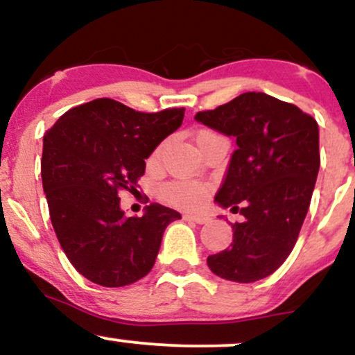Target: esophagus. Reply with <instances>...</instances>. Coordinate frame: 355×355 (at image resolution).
<instances>
[{
    "instance_id": "esophagus-1",
    "label": "esophagus",
    "mask_w": 355,
    "mask_h": 355,
    "mask_svg": "<svg viewBox=\"0 0 355 355\" xmlns=\"http://www.w3.org/2000/svg\"><path fill=\"white\" fill-rule=\"evenodd\" d=\"M185 218L187 220H191V222H195V223H207V222H210V218L209 217H205V215H185Z\"/></svg>"
}]
</instances>
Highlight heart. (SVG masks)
I'll list each match as a JSON object with an SVG mask.
<instances>
[{"label": "heart", "mask_w": 355, "mask_h": 355, "mask_svg": "<svg viewBox=\"0 0 355 355\" xmlns=\"http://www.w3.org/2000/svg\"><path fill=\"white\" fill-rule=\"evenodd\" d=\"M160 150L155 152L153 157H158ZM205 187L198 182L178 180L170 182L160 189L162 200L178 209H195L205 198Z\"/></svg>", "instance_id": "b5f03b06"}]
</instances>
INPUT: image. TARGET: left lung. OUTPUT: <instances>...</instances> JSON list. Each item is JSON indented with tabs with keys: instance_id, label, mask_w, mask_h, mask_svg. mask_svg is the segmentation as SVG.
<instances>
[{
	"instance_id": "8db88e82",
	"label": "left lung",
	"mask_w": 355,
	"mask_h": 355,
	"mask_svg": "<svg viewBox=\"0 0 355 355\" xmlns=\"http://www.w3.org/2000/svg\"><path fill=\"white\" fill-rule=\"evenodd\" d=\"M195 120L235 138L215 202L245 217L232 223L230 247L207 263L232 282L266 279L291 255L311 205L320 166L319 125L295 105L260 92L198 112Z\"/></svg>"
}]
</instances>
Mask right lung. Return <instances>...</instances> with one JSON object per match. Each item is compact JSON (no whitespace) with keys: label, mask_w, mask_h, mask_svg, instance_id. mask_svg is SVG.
<instances>
[{"label":"right lung","mask_w":355,"mask_h":355,"mask_svg":"<svg viewBox=\"0 0 355 355\" xmlns=\"http://www.w3.org/2000/svg\"><path fill=\"white\" fill-rule=\"evenodd\" d=\"M185 108L141 113L96 98L68 110L43 137L42 180L56 237L71 266L103 287L130 285L152 270L177 210L150 203L141 217L120 209L145 160L182 125Z\"/></svg>","instance_id":"1"}]
</instances>
